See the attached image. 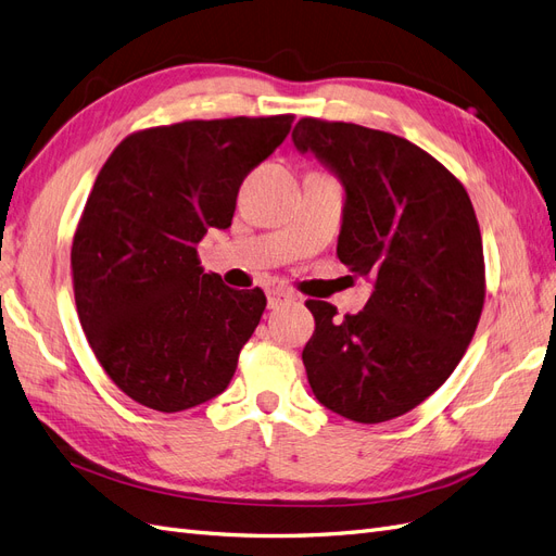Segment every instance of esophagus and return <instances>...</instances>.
<instances>
[{"label": "esophagus", "instance_id": "esophagus-1", "mask_svg": "<svg viewBox=\"0 0 556 556\" xmlns=\"http://www.w3.org/2000/svg\"><path fill=\"white\" fill-rule=\"evenodd\" d=\"M290 299H294V294L290 290H285V288L266 290V304H268V308H278L280 304L290 302Z\"/></svg>", "mask_w": 556, "mask_h": 556}]
</instances>
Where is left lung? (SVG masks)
<instances>
[{
  "label": "left lung",
  "instance_id": "8db88e82",
  "mask_svg": "<svg viewBox=\"0 0 556 556\" xmlns=\"http://www.w3.org/2000/svg\"><path fill=\"white\" fill-rule=\"evenodd\" d=\"M299 154L343 187L337 257L371 282L357 315L306 302L302 353L313 395L357 424L418 407L456 369L484 306L482 233L468 191L440 161L393 132L302 118Z\"/></svg>",
  "mask_w": 556,
  "mask_h": 556
}]
</instances>
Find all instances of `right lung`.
<instances>
[{
  "mask_svg": "<svg viewBox=\"0 0 556 556\" xmlns=\"http://www.w3.org/2000/svg\"><path fill=\"white\" fill-rule=\"evenodd\" d=\"M290 128V114L149 128L98 173L72 243L74 299L98 363L144 407H199L233 379L266 296L205 274L197 245L231 227L245 175Z\"/></svg>",
  "mask_w": 556,
  "mask_h": 556,
  "instance_id": "obj_1",
  "label": "right lung"
}]
</instances>
